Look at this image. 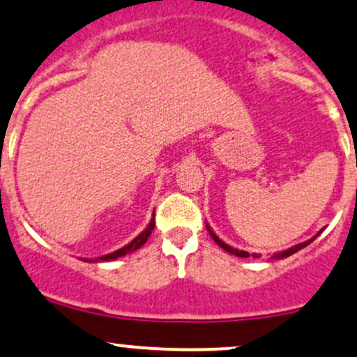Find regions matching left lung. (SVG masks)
<instances>
[{
    "instance_id": "8db88e82",
    "label": "left lung",
    "mask_w": 357,
    "mask_h": 357,
    "mask_svg": "<svg viewBox=\"0 0 357 357\" xmlns=\"http://www.w3.org/2000/svg\"><path fill=\"white\" fill-rule=\"evenodd\" d=\"M207 231L210 232V236H212V239L213 241L217 243V245H219L220 248H222L224 251H227V253H231V255H236V257H239V258H248L250 257V253H248V251H243V250H238V248H232V246H229V245H226V243L222 241V239H219V236L215 234V232L212 231V229H210V226L207 224ZM321 231H324V229H321ZM320 231V232H321ZM320 232H318L317 236H313V238L311 239H307V241H305V243H299V245H296V246H292V248H289V250H284V251H279V253H275L273 255L272 258H277V260H282V258H287V257H291V255H294L296 251H299V250H303V248L305 246H307L310 245L311 241H314V239L318 238V236H320ZM253 257H257L258 258V255H253Z\"/></svg>"
}]
</instances>
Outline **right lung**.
Masks as SVG:
<instances>
[{
  "mask_svg": "<svg viewBox=\"0 0 357 357\" xmlns=\"http://www.w3.org/2000/svg\"><path fill=\"white\" fill-rule=\"evenodd\" d=\"M153 226H155V219L152 217V220H150L147 229H145V231H142L140 234L133 239V241L128 243V245L119 248V250H116V251H112V253L102 255V257H97L96 260H89V258H85V261H111V260H116V258H119V257H125V255H128V253H133V251H137L138 248H142L145 245V241L149 239V236L152 234Z\"/></svg>",
  "mask_w": 357,
  "mask_h": 357,
  "instance_id": "add662e5",
  "label": "right lung"
}]
</instances>
